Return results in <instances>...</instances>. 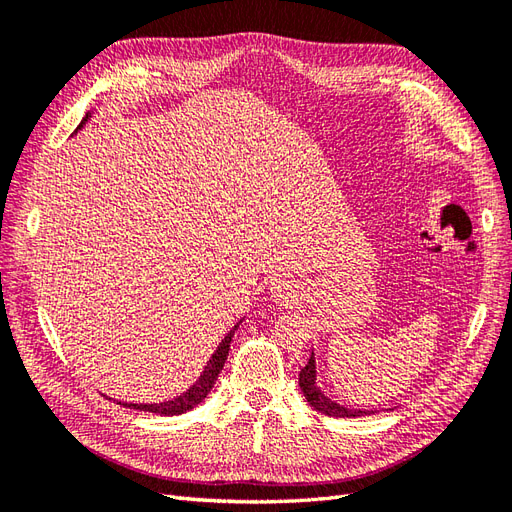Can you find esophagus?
Here are the masks:
<instances>
[{"label":"esophagus","mask_w":512,"mask_h":512,"mask_svg":"<svg viewBox=\"0 0 512 512\" xmlns=\"http://www.w3.org/2000/svg\"><path fill=\"white\" fill-rule=\"evenodd\" d=\"M294 297H297V294L292 292V288L288 284H273L271 286V299L277 305H286L288 307L294 301Z\"/></svg>","instance_id":"34e87169"}]
</instances>
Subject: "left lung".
I'll list each match as a JSON object with an SVG mask.
<instances>
[{
    "label": "left lung",
    "instance_id": "1",
    "mask_svg": "<svg viewBox=\"0 0 512 512\" xmlns=\"http://www.w3.org/2000/svg\"><path fill=\"white\" fill-rule=\"evenodd\" d=\"M299 386L301 391L307 399V404L312 406L314 410L327 414V416H339V418H354V416H367V414H374L376 410H354V408H346V406H339L337 401L329 399L320 391V386L316 384V356L312 350V356H309L307 365L301 369L299 374Z\"/></svg>",
    "mask_w": 512,
    "mask_h": 512
}]
</instances>
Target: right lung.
<instances>
[{
    "instance_id": "add662e5",
    "label": "right lung",
    "mask_w": 512,
    "mask_h": 512,
    "mask_svg": "<svg viewBox=\"0 0 512 512\" xmlns=\"http://www.w3.org/2000/svg\"><path fill=\"white\" fill-rule=\"evenodd\" d=\"M91 117V113H87L81 121V126L76 130H81L85 126V121ZM241 322V320H239ZM239 322L232 327L224 339L220 342L218 350L211 354V359L207 361L203 374L198 376V380L190 386L188 391L177 395L175 399H168V401H160V404H128V401H117V404L126 406V408H134V410H143V412H153V414H160V416H175V414H183V412H190L192 408H196L198 404H203V399L211 393L215 380H218L220 371L226 363V356L230 350V342H232V335L239 329Z\"/></svg>"
}]
</instances>
